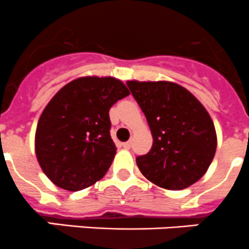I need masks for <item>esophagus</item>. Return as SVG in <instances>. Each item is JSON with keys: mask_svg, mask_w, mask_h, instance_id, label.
Masks as SVG:
<instances>
[{"mask_svg": "<svg viewBox=\"0 0 249 249\" xmlns=\"http://www.w3.org/2000/svg\"><path fill=\"white\" fill-rule=\"evenodd\" d=\"M122 146L124 147V149H130V146H132V142H125L122 144Z\"/></svg>", "mask_w": 249, "mask_h": 249, "instance_id": "34e87169", "label": "esophagus"}]
</instances>
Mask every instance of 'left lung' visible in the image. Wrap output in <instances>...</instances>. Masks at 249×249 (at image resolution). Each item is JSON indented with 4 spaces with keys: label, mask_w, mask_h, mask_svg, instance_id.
I'll list each match as a JSON object with an SVG mask.
<instances>
[{
    "label": "left lung",
    "mask_w": 249,
    "mask_h": 249,
    "mask_svg": "<svg viewBox=\"0 0 249 249\" xmlns=\"http://www.w3.org/2000/svg\"><path fill=\"white\" fill-rule=\"evenodd\" d=\"M151 130L152 147L137 157L142 176L160 188L183 190L200 180L216 150V132L206 107L169 81H127Z\"/></svg>",
    "instance_id": "left-lung-1"
}]
</instances>
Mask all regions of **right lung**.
Returning <instances> with one entry per match:
<instances>
[{
  "label": "right lung",
  "mask_w": 249,
  "mask_h": 249,
  "mask_svg": "<svg viewBox=\"0 0 249 249\" xmlns=\"http://www.w3.org/2000/svg\"><path fill=\"white\" fill-rule=\"evenodd\" d=\"M127 95L129 90L119 78L85 76L49 100L36 128L35 152L52 183L78 191L105 176L116 155L109 110Z\"/></svg>",
  "instance_id": "obj_1"
}]
</instances>
